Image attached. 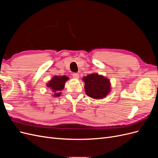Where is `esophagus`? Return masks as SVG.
<instances>
[{
  "mask_svg": "<svg viewBox=\"0 0 158 158\" xmlns=\"http://www.w3.org/2000/svg\"><path fill=\"white\" fill-rule=\"evenodd\" d=\"M73 78H75V79H78L79 78V74L78 73H74L73 74Z\"/></svg>",
  "mask_w": 158,
  "mask_h": 158,
  "instance_id": "1",
  "label": "esophagus"
}]
</instances>
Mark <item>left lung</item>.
<instances>
[{
	"label": "left lung",
	"mask_w": 158,
	"mask_h": 158,
	"mask_svg": "<svg viewBox=\"0 0 158 158\" xmlns=\"http://www.w3.org/2000/svg\"><path fill=\"white\" fill-rule=\"evenodd\" d=\"M84 89L88 96L95 99L106 98L111 92V83L108 78L97 73L84 76Z\"/></svg>",
	"instance_id": "8db88e82"
}]
</instances>
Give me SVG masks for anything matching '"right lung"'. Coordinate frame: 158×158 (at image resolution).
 <instances>
[{"mask_svg":"<svg viewBox=\"0 0 158 158\" xmlns=\"http://www.w3.org/2000/svg\"><path fill=\"white\" fill-rule=\"evenodd\" d=\"M69 80V77L66 76H55L52 77L49 82L47 84V86L51 91L54 97H59L61 95L60 91L63 90L64 88V85L66 81Z\"/></svg>","mask_w":158,"mask_h":158,"instance_id":"obj_1","label":"right lung"}]
</instances>
